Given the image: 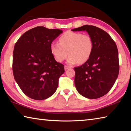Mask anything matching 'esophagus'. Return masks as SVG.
Masks as SVG:
<instances>
[{
  "instance_id": "34e87169",
  "label": "esophagus",
  "mask_w": 131,
  "mask_h": 131,
  "mask_svg": "<svg viewBox=\"0 0 131 131\" xmlns=\"http://www.w3.org/2000/svg\"><path fill=\"white\" fill-rule=\"evenodd\" d=\"M69 68H70V67H69V66L65 65V70H66L67 69H68Z\"/></svg>"
}]
</instances>
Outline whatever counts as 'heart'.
I'll return each instance as SVG.
<instances>
[{
    "label": "heart",
    "mask_w": 131,
    "mask_h": 131,
    "mask_svg": "<svg viewBox=\"0 0 131 131\" xmlns=\"http://www.w3.org/2000/svg\"><path fill=\"white\" fill-rule=\"evenodd\" d=\"M59 43L53 41L50 49L55 60L63 61L69 55L68 62L69 64L84 63L91 56L94 50V42L90 35L68 31L61 35Z\"/></svg>",
    "instance_id": "1"
}]
</instances>
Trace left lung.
<instances>
[{
	"label": "left lung",
	"mask_w": 131,
	"mask_h": 131,
	"mask_svg": "<svg viewBox=\"0 0 131 131\" xmlns=\"http://www.w3.org/2000/svg\"><path fill=\"white\" fill-rule=\"evenodd\" d=\"M72 30L87 31L94 42L90 59L74 68L76 90L87 98H99L108 92L118 77V52L116 43L107 32L95 26L85 25Z\"/></svg>",
	"instance_id": "left-lung-1"
}]
</instances>
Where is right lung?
Instances as JSON below:
<instances>
[{
  "label": "right lung",
  "mask_w": 131,
  "mask_h": 131,
  "mask_svg": "<svg viewBox=\"0 0 131 131\" xmlns=\"http://www.w3.org/2000/svg\"><path fill=\"white\" fill-rule=\"evenodd\" d=\"M61 33L60 29L37 26L24 33L15 44L14 79L30 98L44 100L56 91L59 77L65 70L63 65L55 61L50 46Z\"/></svg>",
  "instance_id": "right-lung-1"
}]
</instances>
